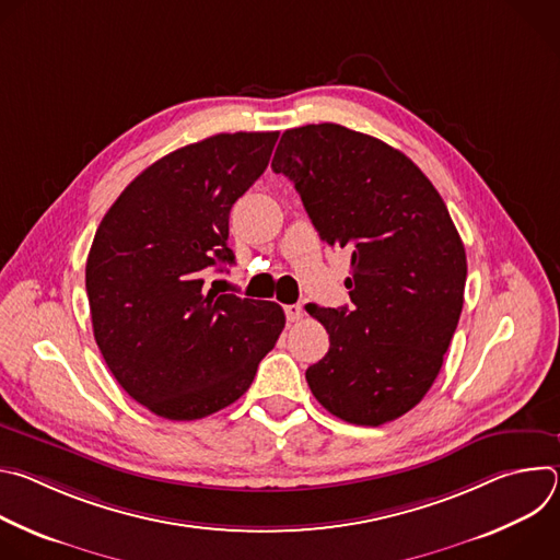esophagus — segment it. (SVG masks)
Instances as JSON below:
<instances>
[{"label":"esophagus","mask_w":560,"mask_h":560,"mask_svg":"<svg viewBox=\"0 0 560 560\" xmlns=\"http://www.w3.org/2000/svg\"><path fill=\"white\" fill-rule=\"evenodd\" d=\"M285 316H288L290 324L301 322V318H303V305H301V303H290V305H285Z\"/></svg>","instance_id":"1"}]
</instances>
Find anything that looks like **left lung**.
Masks as SVG:
<instances>
[{"instance_id": "left-lung-1", "label": "left lung", "mask_w": 560, "mask_h": 560, "mask_svg": "<svg viewBox=\"0 0 560 560\" xmlns=\"http://www.w3.org/2000/svg\"><path fill=\"white\" fill-rule=\"evenodd\" d=\"M272 171L318 236L352 255V305H307L330 335L305 370L314 398L354 425L404 417L439 376L463 310L465 248L441 195L401 150L339 124L285 130Z\"/></svg>"}]
</instances>
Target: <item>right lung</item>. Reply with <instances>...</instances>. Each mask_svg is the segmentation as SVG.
Wrapping results in <instances>:
<instances>
[{"label": "right lung", "instance_id": "obj_1", "mask_svg": "<svg viewBox=\"0 0 560 560\" xmlns=\"http://www.w3.org/2000/svg\"><path fill=\"white\" fill-rule=\"evenodd\" d=\"M279 132H221L135 177L102 219L86 261L95 341L152 415L195 421L242 396L275 348L283 307L208 290L234 264L228 219L268 168Z\"/></svg>", "mask_w": 560, "mask_h": 560}]
</instances>
